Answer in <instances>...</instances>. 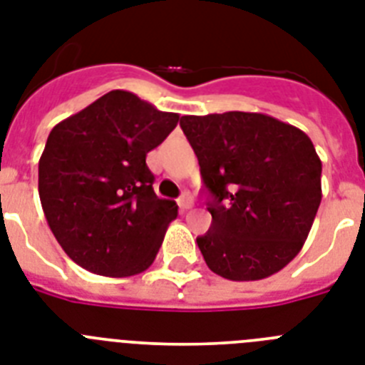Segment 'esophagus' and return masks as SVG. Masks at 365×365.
Listing matches in <instances>:
<instances>
[{
	"instance_id": "obj_1",
	"label": "esophagus",
	"mask_w": 365,
	"mask_h": 365,
	"mask_svg": "<svg viewBox=\"0 0 365 365\" xmlns=\"http://www.w3.org/2000/svg\"><path fill=\"white\" fill-rule=\"evenodd\" d=\"M178 206H180V210L182 211H187L192 207V197L189 195V192H183L182 197L178 198Z\"/></svg>"
}]
</instances>
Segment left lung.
<instances>
[{
	"label": "left lung",
	"mask_w": 365,
	"mask_h": 365,
	"mask_svg": "<svg viewBox=\"0 0 365 365\" xmlns=\"http://www.w3.org/2000/svg\"><path fill=\"white\" fill-rule=\"evenodd\" d=\"M211 200L197 237L222 278H267L301 252L321 204V159L304 131L263 113L182 116Z\"/></svg>",
	"instance_id": "1"
}]
</instances>
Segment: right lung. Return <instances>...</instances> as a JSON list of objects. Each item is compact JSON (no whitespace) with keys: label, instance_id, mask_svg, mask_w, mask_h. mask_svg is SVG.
<instances>
[{"label":"right lung","instance_id":"obj_1","mask_svg":"<svg viewBox=\"0 0 365 365\" xmlns=\"http://www.w3.org/2000/svg\"><path fill=\"white\" fill-rule=\"evenodd\" d=\"M178 120V113L111 91L50 131L38 161V195L70 259L113 278L154 263L178 206L154 192L146 154Z\"/></svg>","mask_w":365,"mask_h":365}]
</instances>
